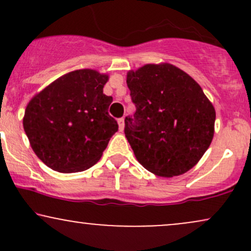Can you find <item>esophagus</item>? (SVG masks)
Listing matches in <instances>:
<instances>
[{
  "label": "esophagus",
  "mask_w": 251,
  "mask_h": 251,
  "mask_svg": "<svg viewBox=\"0 0 251 251\" xmlns=\"http://www.w3.org/2000/svg\"><path fill=\"white\" fill-rule=\"evenodd\" d=\"M118 125H119V131H124V128H125V119L124 118H120V119H118Z\"/></svg>",
  "instance_id": "obj_1"
}]
</instances>
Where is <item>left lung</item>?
<instances>
[{"label":"left lung","mask_w":251,"mask_h":251,"mask_svg":"<svg viewBox=\"0 0 251 251\" xmlns=\"http://www.w3.org/2000/svg\"><path fill=\"white\" fill-rule=\"evenodd\" d=\"M135 103L125 135L135 158L159 177L180 176L201 160L215 133L216 111L188 73L168 62L146 63L127 72Z\"/></svg>","instance_id":"obj_1"}]
</instances>
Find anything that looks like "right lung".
<instances>
[{"label": "right lung", "mask_w": 251, "mask_h": 251, "mask_svg": "<svg viewBox=\"0 0 251 251\" xmlns=\"http://www.w3.org/2000/svg\"><path fill=\"white\" fill-rule=\"evenodd\" d=\"M108 74L85 68L57 77L36 93L25 111L28 140L48 168L61 174L85 171L99 162L118 124L103 94Z\"/></svg>", "instance_id": "obj_1"}]
</instances>
